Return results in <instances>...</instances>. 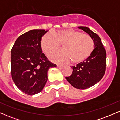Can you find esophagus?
<instances>
[{"label": "esophagus", "mask_w": 120, "mask_h": 120, "mask_svg": "<svg viewBox=\"0 0 120 120\" xmlns=\"http://www.w3.org/2000/svg\"><path fill=\"white\" fill-rule=\"evenodd\" d=\"M64 66L63 65H57V68H63Z\"/></svg>", "instance_id": "1"}]
</instances>
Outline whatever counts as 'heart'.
Listing matches in <instances>:
<instances>
[{
    "label": "heart",
    "mask_w": 120,
    "mask_h": 120,
    "mask_svg": "<svg viewBox=\"0 0 120 120\" xmlns=\"http://www.w3.org/2000/svg\"><path fill=\"white\" fill-rule=\"evenodd\" d=\"M63 44V51L54 52L49 56L52 61L65 64L72 61L78 64L86 60L94 49V42L90 35L74 29L48 33L41 41V49L47 55L59 49Z\"/></svg>",
    "instance_id": "b5f03b06"
}]
</instances>
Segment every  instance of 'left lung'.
I'll return each instance as SVG.
<instances>
[{
  "mask_svg": "<svg viewBox=\"0 0 120 120\" xmlns=\"http://www.w3.org/2000/svg\"><path fill=\"white\" fill-rule=\"evenodd\" d=\"M81 29L91 37L95 49L91 55L86 60L73 66V72L66 79L72 86L78 89H86L99 82L105 74L106 69V51L101 39L96 34L87 27Z\"/></svg>",
  "mask_w": 120,
  "mask_h": 120,
  "instance_id": "1",
  "label": "left lung"
}]
</instances>
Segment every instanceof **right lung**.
<instances>
[{"label": "right lung", "instance_id": "obj_1", "mask_svg": "<svg viewBox=\"0 0 120 120\" xmlns=\"http://www.w3.org/2000/svg\"><path fill=\"white\" fill-rule=\"evenodd\" d=\"M47 31L34 29L25 33L17 38L11 50L12 79L21 91L29 95L43 90L48 79V71L56 67L41 49V39Z\"/></svg>", "mask_w": 120, "mask_h": 120}]
</instances>
